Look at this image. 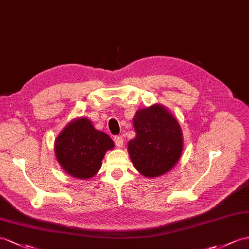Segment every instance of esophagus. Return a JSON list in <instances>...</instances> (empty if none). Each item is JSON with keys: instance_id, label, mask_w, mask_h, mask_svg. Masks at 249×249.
<instances>
[{"instance_id": "1", "label": "esophagus", "mask_w": 249, "mask_h": 249, "mask_svg": "<svg viewBox=\"0 0 249 249\" xmlns=\"http://www.w3.org/2000/svg\"><path fill=\"white\" fill-rule=\"evenodd\" d=\"M114 142H115V144L117 145L118 148L123 147V144H124V138L121 137V136H115V137H114Z\"/></svg>"}]
</instances>
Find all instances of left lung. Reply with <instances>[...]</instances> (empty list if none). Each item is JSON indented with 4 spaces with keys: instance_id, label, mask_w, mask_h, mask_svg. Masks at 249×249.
<instances>
[{
    "instance_id": "1",
    "label": "left lung",
    "mask_w": 249,
    "mask_h": 249,
    "mask_svg": "<svg viewBox=\"0 0 249 249\" xmlns=\"http://www.w3.org/2000/svg\"><path fill=\"white\" fill-rule=\"evenodd\" d=\"M136 137L128 144L136 170L147 178L170 171L183 152L178 121L166 107L153 105L138 110L133 118Z\"/></svg>"
}]
</instances>
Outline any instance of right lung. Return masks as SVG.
Masks as SVG:
<instances>
[{
	"instance_id": "1",
	"label": "right lung",
	"mask_w": 249,
	"mask_h": 249,
	"mask_svg": "<svg viewBox=\"0 0 249 249\" xmlns=\"http://www.w3.org/2000/svg\"><path fill=\"white\" fill-rule=\"evenodd\" d=\"M113 148L112 138L96 130L86 117L71 120L54 141V154L60 166L79 179L93 178L107 151Z\"/></svg>"
}]
</instances>
